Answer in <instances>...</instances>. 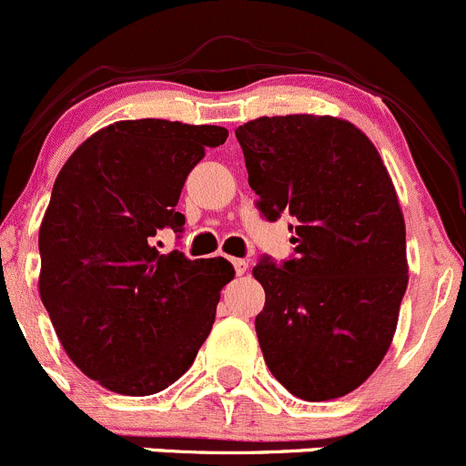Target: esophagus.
<instances>
[{
  "instance_id": "esophagus-1",
  "label": "esophagus",
  "mask_w": 466,
  "mask_h": 466,
  "mask_svg": "<svg viewBox=\"0 0 466 466\" xmlns=\"http://www.w3.org/2000/svg\"><path fill=\"white\" fill-rule=\"evenodd\" d=\"M231 262L235 267V274H238V276H242L244 271L248 269V260H244V258H231Z\"/></svg>"
}]
</instances>
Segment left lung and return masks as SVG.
<instances>
[{"label": "left lung", "instance_id": "1", "mask_svg": "<svg viewBox=\"0 0 466 466\" xmlns=\"http://www.w3.org/2000/svg\"><path fill=\"white\" fill-rule=\"evenodd\" d=\"M269 222L289 218L294 256L260 258L256 317L274 379L303 400L365 383L388 353L408 288L405 222L370 137L330 115L258 117L235 128Z\"/></svg>", "mask_w": 466, "mask_h": 466}]
</instances>
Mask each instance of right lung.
I'll return each instance as SVG.
<instances>
[{
	"label": "right lung",
	"instance_id": "right-lung-1",
	"mask_svg": "<svg viewBox=\"0 0 466 466\" xmlns=\"http://www.w3.org/2000/svg\"><path fill=\"white\" fill-rule=\"evenodd\" d=\"M227 137L208 124L127 119L87 137L58 172L38 235L40 299L70 360L106 390H165L213 329L233 265L160 253L156 235L183 231L187 174Z\"/></svg>",
	"mask_w": 466,
	"mask_h": 466
}]
</instances>
